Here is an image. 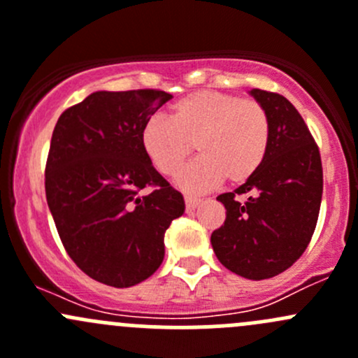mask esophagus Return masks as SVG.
<instances>
[{
  "label": "esophagus",
  "instance_id": "esophagus-1",
  "mask_svg": "<svg viewBox=\"0 0 358 358\" xmlns=\"http://www.w3.org/2000/svg\"><path fill=\"white\" fill-rule=\"evenodd\" d=\"M201 199H197V197H185V208L187 211H192V209H196L197 206H199Z\"/></svg>",
  "mask_w": 358,
  "mask_h": 358
}]
</instances>
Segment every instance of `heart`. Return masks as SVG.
Instances as JSON below:
<instances>
[{"mask_svg":"<svg viewBox=\"0 0 358 358\" xmlns=\"http://www.w3.org/2000/svg\"><path fill=\"white\" fill-rule=\"evenodd\" d=\"M270 138L263 103L213 90L189 93L169 107V121L152 117L140 131L143 152L166 176L176 175L194 143L201 157L176 178L187 192H204L223 180L246 183L265 162Z\"/></svg>","mask_w":358,"mask_h":358,"instance_id":"obj_1","label":"heart"}]
</instances>
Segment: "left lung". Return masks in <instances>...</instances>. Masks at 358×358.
Wrapping results in <instances>:
<instances>
[{"instance_id":"left-lung-1","label":"left lung","mask_w":358,"mask_h":358,"mask_svg":"<svg viewBox=\"0 0 358 358\" xmlns=\"http://www.w3.org/2000/svg\"><path fill=\"white\" fill-rule=\"evenodd\" d=\"M251 95L268 110V154L252 178L216 197L227 218L211 234V246L230 272L263 280L282 273L305 252L315 232L324 180L319 147L296 107L279 93L255 88Z\"/></svg>"}]
</instances>
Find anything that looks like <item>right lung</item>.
Wrapping results in <instances>:
<instances>
[{
    "label": "right lung",
    "instance_id": "right-lung-1",
    "mask_svg": "<svg viewBox=\"0 0 358 358\" xmlns=\"http://www.w3.org/2000/svg\"><path fill=\"white\" fill-rule=\"evenodd\" d=\"M169 99L161 90L95 92L53 129L45 190L57 232L72 262L107 286L149 279L164 258V232L185 211L140 142L142 126Z\"/></svg>",
    "mask_w": 358,
    "mask_h": 358
}]
</instances>
